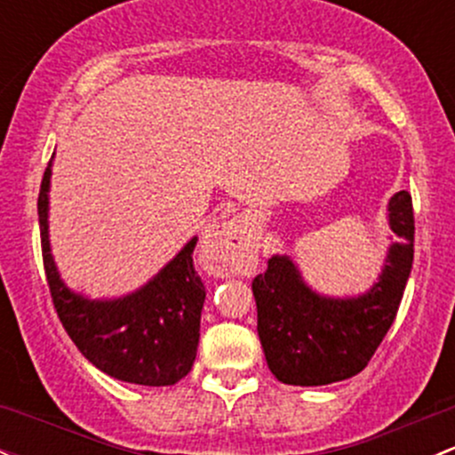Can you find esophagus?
I'll return each instance as SVG.
<instances>
[{
  "mask_svg": "<svg viewBox=\"0 0 455 455\" xmlns=\"http://www.w3.org/2000/svg\"><path fill=\"white\" fill-rule=\"evenodd\" d=\"M259 237L248 218L235 216L212 224L201 243V261L209 274L233 276L246 274L254 263Z\"/></svg>",
  "mask_w": 455,
  "mask_h": 455,
  "instance_id": "obj_1",
  "label": "esophagus"
}]
</instances>
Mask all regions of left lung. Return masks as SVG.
<instances>
[{
	"mask_svg": "<svg viewBox=\"0 0 455 455\" xmlns=\"http://www.w3.org/2000/svg\"><path fill=\"white\" fill-rule=\"evenodd\" d=\"M391 243L382 274L356 298L319 296L287 254H274L252 281L257 331L269 371L284 384L322 387L356 376L382 343L412 267L414 213L406 189L388 201Z\"/></svg>",
	"mask_w": 455,
	"mask_h": 455,
	"instance_id": "obj_1",
	"label": "left lung"
}]
</instances>
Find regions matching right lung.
I'll use <instances>...</instances> for the list:
<instances>
[{"label":"right lung","mask_w":455,"mask_h":455,"mask_svg":"<svg viewBox=\"0 0 455 455\" xmlns=\"http://www.w3.org/2000/svg\"><path fill=\"white\" fill-rule=\"evenodd\" d=\"M49 179L52 162L38 194V222L49 293L64 331L94 367L116 380L171 387L186 378L196 358L204 302L192 259L198 237L189 239L138 291L114 300H90L64 284L53 263L47 231Z\"/></svg>","instance_id":"1"}]
</instances>
